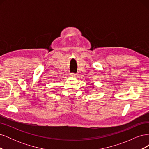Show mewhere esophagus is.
Returning a JSON list of instances; mask_svg holds the SVG:
<instances>
[{"mask_svg":"<svg viewBox=\"0 0 149 149\" xmlns=\"http://www.w3.org/2000/svg\"><path fill=\"white\" fill-rule=\"evenodd\" d=\"M77 74H74V73H71L70 74V76H71V77H74V78H76L77 77Z\"/></svg>","mask_w":149,"mask_h":149,"instance_id":"34e87169","label":"esophagus"}]
</instances>
